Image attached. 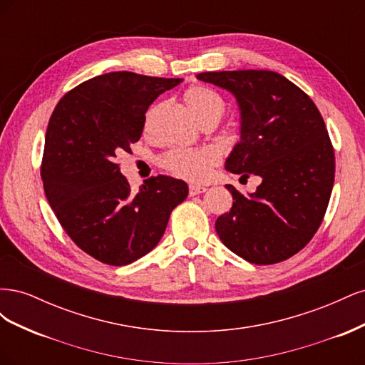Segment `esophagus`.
I'll return each instance as SVG.
<instances>
[{
	"label": "esophagus",
	"instance_id": "34e87169",
	"mask_svg": "<svg viewBox=\"0 0 365 365\" xmlns=\"http://www.w3.org/2000/svg\"><path fill=\"white\" fill-rule=\"evenodd\" d=\"M207 189L205 187H202V185H195V184H190L189 185V193H190V196H195V195H201V193H204Z\"/></svg>",
	"mask_w": 365,
	"mask_h": 365
}]
</instances>
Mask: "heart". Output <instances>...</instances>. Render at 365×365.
<instances>
[{
	"mask_svg": "<svg viewBox=\"0 0 365 365\" xmlns=\"http://www.w3.org/2000/svg\"><path fill=\"white\" fill-rule=\"evenodd\" d=\"M184 101L202 126L205 123H212V121L217 125L227 113L224 98L216 91L202 85L190 86L184 93ZM161 106L163 103H155L146 111L145 118H143V129H145V132L152 130ZM160 163L165 170H169L175 176H178V178L190 182H202L213 172L217 163V155L210 149H175L165 153Z\"/></svg>",
	"mask_w": 365,
	"mask_h": 365,
	"instance_id": "1",
	"label": "heart"
}]
</instances>
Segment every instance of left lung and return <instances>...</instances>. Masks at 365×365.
I'll list each match as a JSON object with an SVG mask.
<instances>
[{
  "mask_svg": "<svg viewBox=\"0 0 365 365\" xmlns=\"http://www.w3.org/2000/svg\"><path fill=\"white\" fill-rule=\"evenodd\" d=\"M235 94L240 141L225 169L262 184L244 196L233 185V207L216 233L239 257L272 264L292 257L323 222L335 180V153L318 108L300 88L268 70L207 71L196 76Z\"/></svg>",
  "mask_w": 365,
  "mask_h": 365,
  "instance_id": "8db88e82",
  "label": "left lung"
}]
</instances>
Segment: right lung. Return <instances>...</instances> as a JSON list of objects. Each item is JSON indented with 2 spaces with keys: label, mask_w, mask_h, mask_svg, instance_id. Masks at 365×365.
Instances as JSON below:
<instances>
[{
  "label": "right lung",
  "mask_w": 365,
  "mask_h": 365,
  "mask_svg": "<svg viewBox=\"0 0 365 365\" xmlns=\"http://www.w3.org/2000/svg\"><path fill=\"white\" fill-rule=\"evenodd\" d=\"M181 81L106 73L73 88L50 117L43 192L65 233L98 262L121 267L146 256L189 193L184 181L165 175L132 193L117 163L140 140L152 102Z\"/></svg>",
  "instance_id": "add662e5"
}]
</instances>
